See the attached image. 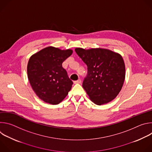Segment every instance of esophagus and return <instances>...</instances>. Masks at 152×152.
Returning a JSON list of instances; mask_svg holds the SVG:
<instances>
[{"mask_svg":"<svg viewBox=\"0 0 152 152\" xmlns=\"http://www.w3.org/2000/svg\"><path fill=\"white\" fill-rule=\"evenodd\" d=\"M81 83V80L80 79H78L77 80L74 81V83Z\"/></svg>","mask_w":152,"mask_h":152,"instance_id":"obj_1","label":"esophagus"}]
</instances>
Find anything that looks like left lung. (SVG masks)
I'll return each mask as SVG.
<instances>
[{
	"label": "left lung",
	"instance_id": "8db88e82",
	"mask_svg": "<svg viewBox=\"0 0 152 152\" xmlns=\"http://www.w3.org/2000/svg\"><path fill=\"white\" fill-rule=\"evenodd\" d=\"M75 52L88 67L82 86L90 100L97 105L114 100L125 79V65L121 55L102 48H78Z\"/></svg>",
	"mask_w": 152,
	"mask_h": 152
}]
</instances>
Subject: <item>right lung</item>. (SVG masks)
<instances>
[{
	"label": "right lung",
	"instance_id": "1",
	"mask_svg": "<svg viewBox=\"0 0 152 152\" xmlns=\"http://www.w3.org/2000/svg\"><path fill=\"white\" fill-rule=\"evenodd\" d=\"M72 53L71 49L61 50L49 46L29 58L27 67L28 79L33 90L42 101L57 104L70 91L73 82L62 64Z\"/></svg>",
	"mask_w": 152,
	"mask_h": 152
}]
</instances>
